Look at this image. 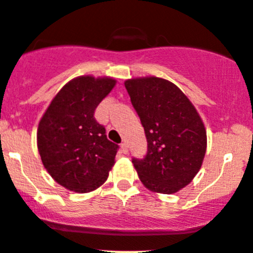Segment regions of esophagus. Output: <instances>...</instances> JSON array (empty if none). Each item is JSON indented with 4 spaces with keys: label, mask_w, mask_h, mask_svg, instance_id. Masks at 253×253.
<instances>
[{
    "label": "esophagus",
    "mask_w": 253,
    "mask_h": 253,
    "mask_svg": "<svg viewBox=\"0 0 253 253\" xmlns=\"http://www.w3.org/2000/svg\"><path fill=\"white\" fill-rule=\"evenodd\" d=\"M121 147H122V151H123L124 153H127V144H126V141L122 142V144H121Z\"/></svg>",
    "instance_id": "1"
}]
</instances>
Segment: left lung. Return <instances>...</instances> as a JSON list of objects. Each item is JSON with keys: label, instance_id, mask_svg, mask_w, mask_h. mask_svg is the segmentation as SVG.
<instances>
[{"label": "left lung", "instance_id": "left-lung-1", "mask_svg": "<svg viewBox=\"0 0 253 253\" xmlns=\"http://www.w3.org/2000/svg\"><path fill=\"white\" fill-rule=\"evenodd\" d=\"M124 85L147 139V153L142 160L132 158V165L148 190L174 194L191 183L204 162V122L183 91L168 80L135 78Z\"/></svg>", "mask_w": 253, "mask_h": 253}]
</instances>
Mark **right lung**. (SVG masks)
I'll use <instances>...</instances> for the list:
<instances>
[{
  "instance_id": "add662e5",
  "label": "right lung",
  "mask_w": 253,
  "mask_h": 253,
  "mask_svg": "<svg viewBox=\"0 0 253 253\" xmlns=\"http://www.w3.org/2000/svg\"><path fill=\"white\" fill-rule=\"evenodd\" d=\"M116 85L91 75L70 80L54 96L38 127V148L49 175L70 191L90 192L108 178L119 146L109 141L95 109Z\"/></svg>"
}]
</instances>
